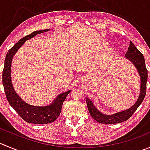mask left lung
Returning <instances> with one entry per match:
<instances>
[{"label": "left lung", "mask_w": 150, "mask_h": 150, "mask_svg": "<svg viewBox=\"0 0 150 150\" xmlns=\"http://www.w3.org/2000/svg\"><path fill=\"white\" fill-rule=\"evenodd\" d=\"M125 57L130 60L133 64L135 65L138 72L140 75L141 78V89L140 95L138 100L137 101L135 104L122 112L115 113L112 115H106L101 113L96 107H94L91 101L86 97V103H87L88 110L91 117L96 121L99 123L103 124H115L120 123L123 121H125L132 116V115L135 112L137 109L139 107V105L143 102L145 97L146 92V81H147V69L145 64V60L144 56L142 53L137 48V47L134 45V43L130 41V45L128 46V51L125 53Z\"/></svg>", "instance_id": "1"}]
</instances>
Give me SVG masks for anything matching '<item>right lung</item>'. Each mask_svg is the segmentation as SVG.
Here are the masks:
<instances>
[{
	"label": "right lung",
	"mask_w": 150,
	"mask_h": 150,
	"mask_svg": "<svg viewBox=\"0 0 150 150\" xmlns=\"http://www.w3.org/2000/svg\"><path fill=\"white\" fill-rule=\"evenodd\" d=\"M48 30H37L22 38L8 50L4 62V67L3 70V85L6 99L10 105L14 109L18 115L25 121L29 123L47 124L51 123L57 120L61 112L63 102L65 100L68 93L70 92V91H68L59 94L50 105L46 107H35L25 103L13 90L11 80V65L13 55L26 40L32 38L36 35L44 33Z\"/></svg>",
	"instance_id": "right-lung-1"
}]
</instances>
